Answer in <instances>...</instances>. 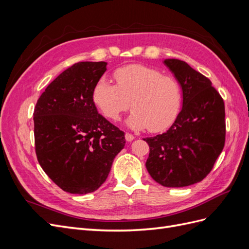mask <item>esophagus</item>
Returning <instances> with one entry per match:
<instances>
[{"instance_id":"1","label":"esophagus","mask_w":249,"mask_h":249,"mask_svg":"<svg viewBox=\"0 0 249 249\" xmlns=\"http://www.w3.org/2000/svg\"><path fill=\"white\" fill-rule=\"evenodd\" d=\"M124 137H125V140L129 141V142H131V141H133V140L135 139V137L133 136V135H132V134H129V133H125Z\"/></svg>"}]
</instances>
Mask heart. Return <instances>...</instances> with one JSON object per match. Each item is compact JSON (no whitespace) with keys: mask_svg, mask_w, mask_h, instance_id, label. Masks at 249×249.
Listing matches in <instances>:
<instances>
[{"mask_svg":"<svg viewBox=\"0 0 249 249\" xmlns=\"http://www.w3.org/2000/svg\"><path fill=\"white\" fill-rule=\"evenodd\" d=\"M113 77L116 85L103 77L92 89V101L105 117L116 122L131 101L133 111L125 124L133 130L160 132L175 122L182 100L176 79L142 64L120 67Z\"/></svg>","mask_w":249,"mask_h":249,"instance_id":"1","label":"heart"}]
</instances>
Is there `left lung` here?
Segmentation results:
<instances>
[{
  "mask_svg": "<svg viewBox=\"0 0 249 249\" xmlns=\"http://www.w3.org/2000/svg\"><path fill=\"white\" fill-rule=\"evenodd\" d=\"M163 62L182 89L183 106L166 132L144 138L149 145L145 166L160 185L186 187L205 178L222 152L224 103L212 82L185 61Z\"/></svg>",
  "mask_w": 249,
  "mask_h": 249,
  "instance_id": "8db88e82",
  "label": "left lung"
}]
</instances>
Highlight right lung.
Instances as JSON below:
<instances>
[{
    "mask_svg": "<svg viewBox=\"0 0 249 249\" xmlns=\"http://www.w3.org/2000/svg\"><path fill=\"white\" fill-rule=\"evenodd\" d=\"M107 62H79L46 88L34 109L37 160L62 190L86 194L108 178L124 133L99 114L92 89Z\"/></svg>",
    "mask_w": 249,
    "mask_h": 249,
    "instance_id": "right-lung-1",
    "label": "right lung"
}]
</instances>
